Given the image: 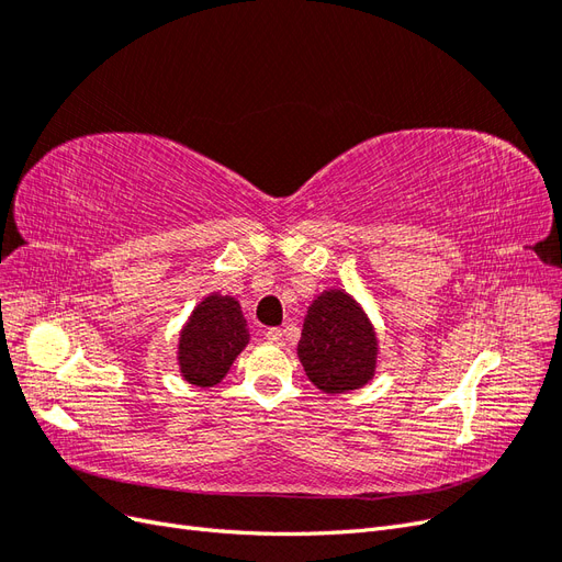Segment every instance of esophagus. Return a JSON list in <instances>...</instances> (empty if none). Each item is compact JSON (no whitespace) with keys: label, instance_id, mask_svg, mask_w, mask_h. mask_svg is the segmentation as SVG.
Segmentation results:
<instances>
[{"label":"esophagus","instance_id":"esophagus-1","mask_svg":"<svg viewBox=\"0 0 562 562\" xmlns=\"http://www.w3.org/2000/svg\"><path fill=\"white\" fill-rule=\"evenodd\" d=\"M267 339L271 345H283V330L281 328H269Z\"/></svg>","mask_w":562,"mask_h":562}]
</instances>
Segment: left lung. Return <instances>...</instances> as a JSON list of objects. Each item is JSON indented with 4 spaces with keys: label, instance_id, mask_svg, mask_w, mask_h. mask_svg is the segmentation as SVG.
Returning a JSON list of instances; mask_svg holds the SVG:
<instances>
[{
    "label": "left lung",
    "instance_id": "8db88e82",
    "mask_svg": "<svg viewBox=\"0 0 562 562\" xmlns=\"http://www.w3.org/2000/svg\"><path fill=\"white\" fill-rule=\"evenodd\" d=\"M297 359L323 394H349L378 372L380 337L361 302L345 288H326L307 307Z\"/></svg>",
    "mask_w": 562,
    "mask_h": 562
}]
</instances>
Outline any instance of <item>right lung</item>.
<instances>
[{"label": "right lung", "instance_id": "right-lung-1", "mask_svg": "<svg viewBox=\"0 0 562 562\" xmlns=\"http://www.w3.org/2000/svg\"><path fill=\"white\" fill-rule=\"evenodd\" d=\"M248 342L250 330L239 300L223 293L206 295L180 328V378L199 389L220 384Z\"/></svg>", "mask_w": 562, "mask_h": 562}]
</instances>
